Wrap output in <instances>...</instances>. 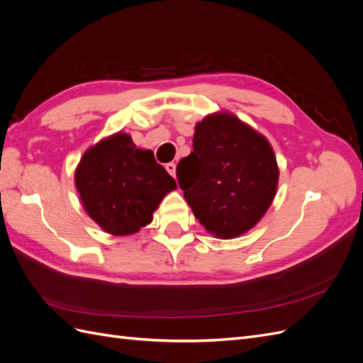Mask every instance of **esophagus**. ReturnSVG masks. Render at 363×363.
<instances>
[{
  "mask_svg": "<svg viewBox=\"0 0 363 363\" xmlns=\"http://www.w3.org/2000/svg\"><path fill=\"white\" fill-rule=\"evenodd\" d=\"M167 171L172 175V177H175V163H172V162H169V163H167Z\"/></svg>",
  "mask_w": 363,
  "mask_h": 363,
  "instance_id": "34e87169",
  "label": "esophagus"
}]
</instances>
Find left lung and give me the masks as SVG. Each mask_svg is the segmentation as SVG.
<instances>
[{
	"label": "left lung",
	"mask_w": 363,
	"mask_h": 363,
	"mask_svg": "<svg viewBox=\"0 0 363 363\" xmlns=\"http://www.w3.org/2000/svg\"><path fill=\"white\" fill-rule=\"evenodd\" d=\"M184 200L208 233L233 239L267 213L279 184L268 139L230 112L195 125L194 151L177 164Z\"/></svg>",
	"instance_id": "left-lung-1"
}]
</instances>
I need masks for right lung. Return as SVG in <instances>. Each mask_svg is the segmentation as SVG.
<instances>
[{
    "instance_id": "add662e5",
    "label": "right lung",
    "mask_w": 363,
    "mask_h": 363,
    "mask_svg": "<svg viewBox=\"0 0 363 363\" xmlns=\"http://www.w3.org/2000/svg\"><path fill=\"white\" fill-rule=\"evenodd\" d=\"M74 179L86 213L113 236L138 233L164 195L177 189L152 151L136 148L123 131L87 148Z\"/></svg>"
}]
</instances>
